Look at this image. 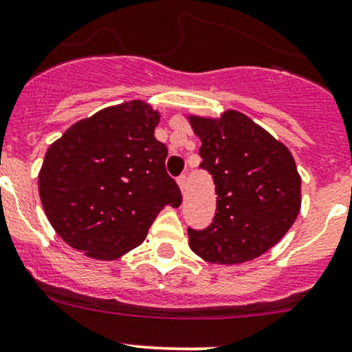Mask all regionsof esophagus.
Here are the masks:
<instances>
[{
	"label": "esophagus",
	"instance_id": "1",
	"mask_svg": "<svg viewBox=\"0 0 352 352\" xmlns=\"http://www.w3.org/2000/svg\"><path fill=\"white\" fill-rule=\"evenodd\" d=\"M177 184H179L181 191L186 190V175H179V176H177Z\"/></svg>",
	"mask_w": 352,
	"mask_h": 352
}]
</instances>
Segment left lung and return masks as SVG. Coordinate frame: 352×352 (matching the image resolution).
Returning <instances> with one entry per match:
<instances>
[{
	"label": "left lung",
	"instance_id": "8db88e82",
	"mask_svg": "<svg viewBox=\"0 0 352 352\" xmlns=\"http://www.w3.org/2000/svg\"><path fill=\"white\" fill-rule=\"evenodd\" d=\"M201 164L213 177L217 211L203 230L188 226L191 250L235 265L270 250L300 210V176L285 146L236 111L218 120L191 117Z\"/></svg>",
	"mask_w": 352,
	"mask_h": 352
}]
</instances>
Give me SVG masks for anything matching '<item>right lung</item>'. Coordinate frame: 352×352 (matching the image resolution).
Segmentation results:
<instances>
[{
	"label": "right lung",
	"mask_w": 352,
	"mask_h": 352,
	"mask_svg": "<svg viewBox=\"0 0 352 352\" xmlns=\"http://www.w3.org/2000/svg\"><path fill=\"white\" fill-rule=\"evenodd\" d=\"M160 114L141 100L74 124L48 147L38 176L48 221L75 250L112 260L146 240L166 205H181L154 138Z\"/></svg>",
	"instance_id": "1"
}]
</instances>
